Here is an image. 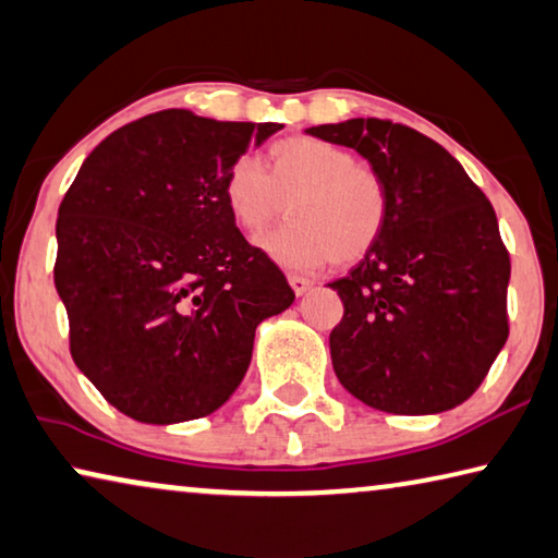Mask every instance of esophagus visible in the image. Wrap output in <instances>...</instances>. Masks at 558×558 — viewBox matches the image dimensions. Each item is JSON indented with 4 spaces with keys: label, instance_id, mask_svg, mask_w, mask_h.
Instances as JSON below:
<instances>
[{
    "label": "esophagus",
    "instance_id": "34e87169",
    "mask_svg": "<svg viewBox=\"0 0 558 558\" xmlns=\"http://www.w3.org/2000/svg\"><path fill=\"white\" fill-rule=\"evenodd\" d=\"M290 288L295 290V295H305L307 290L313 288V280L311 278H303V276H288Z\"/></svg>",
    "mask_w": 558,
    "mask_h": 558
}]
</instances>
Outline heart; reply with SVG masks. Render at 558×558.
I'll list each match as a JSON object with an SVG mask.
<instances>
[{
  "instance_id": "obj_1",
  "label": "heart",
  "mask_w": 558,
  "mask_h": 558,
  "mask_svg": "<svg viewBox=\"0 0 558 558\" xmlns=\"http://www.w3.org/2000/svg\"><path fill=\"white\" fill-rule=\"evenodd\" d=\"M265 166L235 158L223 179V203L233 223L260 233L288 204L290 220L258 238V247L288 270L340 268L365 260L383 241L392 214V191L383 173L360 163L355 151L327 138L276 141Z\"/></svg>"
}]
</instances>
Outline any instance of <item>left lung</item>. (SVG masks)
Instances as JSON below:
<instances>
[{"label":"left lung","instance_id":"left-lung-1","mask_svg":"<svg viewBox=\"0 0 558 558\" xmlns=\"http://www.w3.org/2000/svg\"><path fill=\"white\" fill-rule=\"evenodd\" d=\"M307 134L355 148L392 191L383 241L330 282L335 375L375 410L435 414L470 400L509 338L511 260L497 214L457 158L402 123L350 119Z\"/></svg>","mask_w":558,"mask_h":558}]
</instances>
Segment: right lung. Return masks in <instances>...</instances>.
<instances>
[{
	"label": "right lung",
	"mask_w": 558,
	"mask_h": 558,
	"mask_svg": "<svg viewBox=\"0 0 558 558\" xmlns=\"http://www.w3.org/2000/svg\"><path fill=\"white\" fill-rule=\"evenodd\" d=\"M278 129L148 113L106 136L69 185L54 263L69 350L126 417L216 412L245 377L255 327L293 305L282 270L223 203L228 168Z\"/></svg>",
	"instance_id": "obj_1"
}]
</instances>
